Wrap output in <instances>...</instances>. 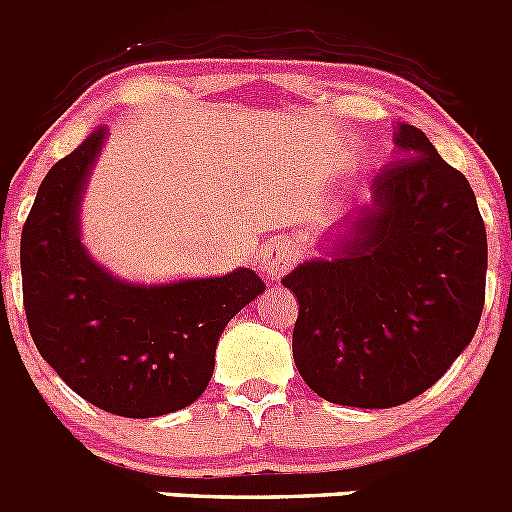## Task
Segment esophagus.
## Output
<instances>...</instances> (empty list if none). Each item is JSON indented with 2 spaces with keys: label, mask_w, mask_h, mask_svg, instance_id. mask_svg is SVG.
Here are the masks:
<instances>
[{
  "label": "esophagus",
  "mask_w": 512,
  "mask_h": 512,
  "mask_svg": "<svg viewBox=\"0 0 512 512\" xmlns=\"http://www.w3.org/2000/svg\"><path fill=\"white\" fill-rule=\"evenodd\" d=\"M295 264L297 248L287 241H269L259 256V269L264 271V277L271 279V282L282 279Z\"/></svg>",
  "instance_id": "34e87169"
}]
</instances>
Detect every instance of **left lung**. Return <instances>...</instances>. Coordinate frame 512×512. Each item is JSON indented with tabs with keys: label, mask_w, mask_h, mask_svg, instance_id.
<instances>
[{
	"label": "left lung",
	"mask_w": 512,
	"mask_h": 512,
	"mask_svg": "<svg viewBox=\"0 0 512 512\" xmlns=\"http://www.w3.org/2000/svg\"><path fill=\"white\" fill-rule=\"evenodd\" d=\"M372 182L374 205L330 259L282 279L300 302L292 354L315 395L395 408L423 395L474 338L487 233L467 176L415 125Z\"/></svg>",
	"instance_id": "8db88e82"
}]
</instances>
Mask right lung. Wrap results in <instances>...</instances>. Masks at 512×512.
<instances>
[{"label": "right lung", "mask_w": 512, "mask_h": 512, "mask_svg": "<svg viewBox=\"0 0 512 512\" xmlns=\"http://www.w3.org/2000/svg\"><path fill=\"white\" fill-rule=\"evenodd\" d=\"M107 130L99 125L45 174L20 241L22 305L40 356L76 395L122 418L192 405L235 312L264 292L256 271L138 287L94 264L79 200Z\"/></svg>", "instance_id": "1"}]
</instances>
